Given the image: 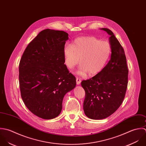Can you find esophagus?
<instances>
[{"label": "esophagus", "instance_id": "1", "mask_svg": "<svg viewBox=\"0 0 146 146\" xmlns=\"http://www.w3.org/2000/svg\"><path fill=\"white\" fill-rule=\"evenodd\" d=\"M81 80H80L79 78L77 77V78H76V83H77V85H79L81 84Z\"/></svg>", "mask_w": 146, "mask_h": 146}]
</instances>
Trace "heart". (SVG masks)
<instances>
[{
	"instance_id": "1",
	"label": "heart",
	"mask_w": 146,
	"mask_h": 146,
	"mask_svg": "<svg viewBox=\"0 0 146 146\" xmlns=\"http://www.w3.org/2000/svg\"><path fill=\"white\" fill-rule=\"evenodd\" d=\"M111 52L108 42L94 36L78 38L71 46L66 45L64 48L65 62L69 69H73L80 61L81 64L77 72L80 76H85L88 72L90 75H94L100 72Z\"/></svg>"
}]
</instances>
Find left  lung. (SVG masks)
Returning <instances> with one entry per match:
<instances>
[{"label":"left lung","instance_id":"left-lung-1","mask_svg":"<svg viewBox=\"0 0 146 146\" xmlns=\"http://www.w3.org/2000/svg\"><path fill=\"white\" fill-rule=\"evenodd\" d=\"M100 29L110 35L111 58L99 73L81 82L86 93L84 111L92 119H104L116 111L123 100L128 82V69L122 47L111 30Z\"/></svg>","mask_w":146,"mask_h":146}]
</instances>
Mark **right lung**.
I'll return each mask as SVG.
<instances>
[{"label": "right lung", "instance_id": "1", "mask_svg": "<svg viewBox=\"0 0 146 146\" xmlns=\"http://www.w3.org/2000/svg\"><path fill=\"white\" fill-rule=\"evenodd\" d=\"M64 31L43 30L26 48L19 64L23 100L36 116H58L65 95L76 86V79L64 64V48L68 40Z\"/></svg>", "mask_w": 146, "mask_h": 146}]
</instances>
